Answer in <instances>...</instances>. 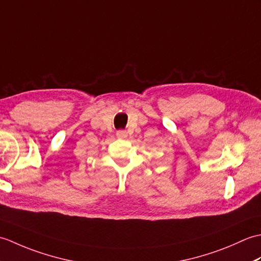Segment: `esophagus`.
I'll list each match as a JSON object with an SVG mask.
<instances>
[{
	"label": "esophagus",
	"instance_id": "esophagus-1",
	"mask_svg": "<svg viewBox=\"0 0 261 261\" xmlns=\"http://www.w3.org/2000/svg\"><path fill=\"white\" fill-rule=\"evenodd\" d=\"M116 136H118V138H120V139H125L127 137V132L124 130H121L116 132Z\"/></svg>",
	"mask_w": 261,
	"mask_h": 261
}]
</instances>
